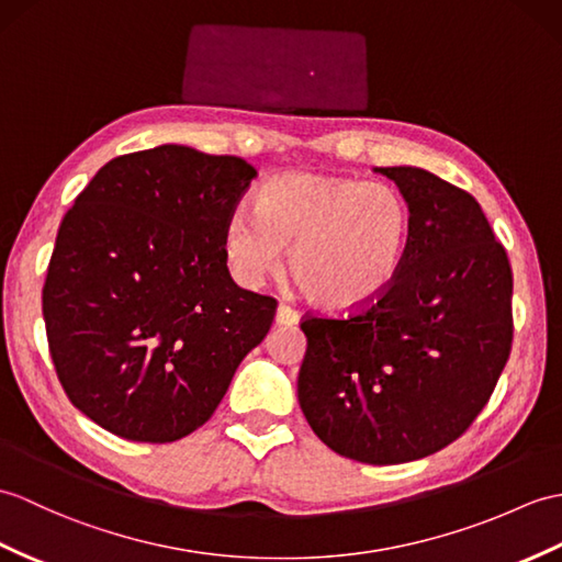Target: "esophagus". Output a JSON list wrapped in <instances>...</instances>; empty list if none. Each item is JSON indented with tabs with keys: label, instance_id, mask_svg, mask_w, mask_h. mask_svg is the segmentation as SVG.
Returning <instances> with one entry per match:
<instances>
[{
	"label": "esophagus",
	"instance_id": "obj_1",
	"mask_svg": "<svg viewBox=\"0 0 562 562\" xmlns=\"http://www.w3.org/2000/svg\"><path fill=\"white\" fill-rule=\"evenodd\" d=\"M276 323L278 325H296L299 323V313L292 306L280 304L278 313H276Z\"/></svg>",
	"mask_w": 562,
	"mask_h": 562
}]
</instances>
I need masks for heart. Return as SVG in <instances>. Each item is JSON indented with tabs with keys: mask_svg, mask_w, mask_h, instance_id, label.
Masks as SVG:
<instances>
[{
	"mask_svg": "<svg viewBox=\"0 0 562 562\" xmlns=\"http://www.w3.org/2000/svg\"><path fill=\"white\" fill-rule=\"evenodd\" d=\"M412 203L395 184L313 172L282 175L258 191L256 211L227 217L222 244L239 282L290 270L313 304L357 311L395 284L412 244Z\"/></svg>",
	"mask_w": 562,
	"mask_h": 562,
	"instance_id": "heart-1",
	"label": "heart"
}]
</instances>
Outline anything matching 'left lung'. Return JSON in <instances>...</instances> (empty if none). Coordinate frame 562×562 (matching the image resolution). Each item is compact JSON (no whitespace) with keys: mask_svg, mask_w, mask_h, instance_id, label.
Here are the masks:
<instances>
[{"mask_svg":"<svg viewBox=\"0 0 562 562\" xmlns=\"http://www.w3.org/2000/svg\"><path fill=\"white\" fill-rule=\"evenodd\" d=\"M407 195L412 244L395 284L345 316L306 313L299 404L325 446L402 464L474 424L513 349V268L472 193L419 167H378Z\"/></svg>","mask_w":562,"mask_h":562,"instance_id":"8db88e82","label":"left lung"}]
</instances>
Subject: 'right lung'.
<instances>
[{
	"label": "right lung",
	"instance_id": "right-lung-1",
	"mask_svg": "<svg viewBox=\"0 0 562 562\" xmlns=\"http://www.w3.org/2000/svg\"><path fill=\"white\" fill-rule=\"evenodd\" d=\"M256 169L160 146L120 155L64 215L43 286L49 357L76 409L136 442L211 419L278 302L234 284L227 217Z\"/></svg>",
	"mask_w": 562,
	"mask_h": 562
}]
</instances>
